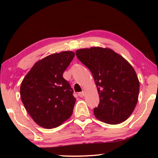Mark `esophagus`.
<instances>
[{
	"mask_svg": "<svg viewBox=\"0 0 158 158\" xmlns=\"http://www.w3.org/2000/svg\"><path fill=\"white\" fill-rule=\"evenodd\" d=\"M78 95L79 96L80 98H83V97H84V96L85 95V92H84V91L80 92V93H78Z\"/></svg>",
	"mask_w": 158,
	"mask_h": 158,
	"instance_id": "esophagus-1",
	"label": "esophagus"
}]
</instances>
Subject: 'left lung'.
Here are the masks:
<instances>
[{"label":"left lung","instance_id":"1","mask_svg":"<svg viewBox=\"0 0 158 158\" xmlns=\"http://www.w3.org/2000/svg\"><path fill=\"white\" fill-rule=\"evenodd\" d=\"M78 59L90 69L100 97L95 116L105 123L124 122L137 105L139 81L132 65L109 48L91 47L76 52Z\"/></svg>","mask_w":158,"mask_h":158}]
</instances>
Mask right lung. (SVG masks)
I'll use <instances>...</instances> for the list:
<instances>
[{"instance_id":"obj_1","label":"right lung","mask_w":158,"mask_h":158,"mask_svg":"<svg viewBox=\"0 0 158 158\" xmlns=\"http://www.w3.org/2000/svg\"><path fill=\"white\" fill-rule=\"evenodd\" d=\"M74 57L70 51L48 56L37 61L21 82V101L40 126L56 127L73 114L76 98L63 74Z\"/></svg>"}]
</instances>
